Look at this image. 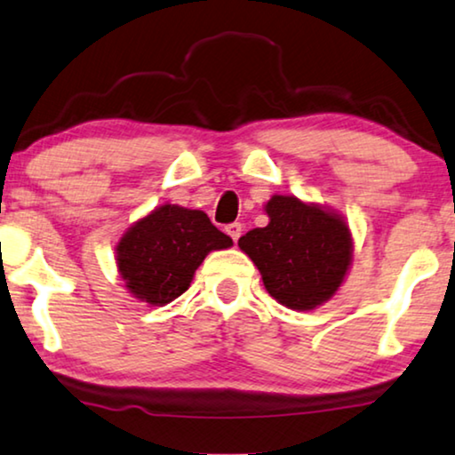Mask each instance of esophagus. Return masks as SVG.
<instances>
[{"mask_svg": "<svg viewBox=\"0 0 455 455\" xmlns=\"http://www.w3.org/2000/svg\"><path fill=\"white\" fill-rule=\"evenodd\" d=\"M226 232H228L229 235H232L234 242H238L240 234H242V223H229V226L226 228Z\"/></svg>", "mask_w": 455, "mask_h": 455, "instance_id": "obj_1", "label": "esophagus"}]
</instances>
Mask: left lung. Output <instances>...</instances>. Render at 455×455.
<instances>
[{
  "instance_id": "8db88e82",
  "label": "left lung",
  "mask_w": 455,
  "mask_h": 455,
  "mask_svg": "<svg viewBox=\"0 0 455 455\" xmlns=\"http://www.w3.org/2000/svg\"><path fill=\"white\" fill-rule=\"evenodd\" d=\"M269 223L238 240L278 303L297 311L326 303L343 284L353 257L349 226L323 206L271 196Z\"/></svg>"
}]
</instances>
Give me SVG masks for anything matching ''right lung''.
Here are the masks:
<instances>
[{
	"mask_svg": "<svg viewBox=\"0 0 455 455\" xmlns=\"http://www.w3.org/2000/svg\"><path fill=\"white\" fill-rule=\"evenodd\" d=\"M232 244L203 211L163 204L123 234L116 265L133 297L167 305L188 291L194 271L211 251Z\"/></svg>",
	"mask_w": 455,
	"mask_h": 455,
	"instance_id": "1",
	"label": "right lung"
}]
</instances>
